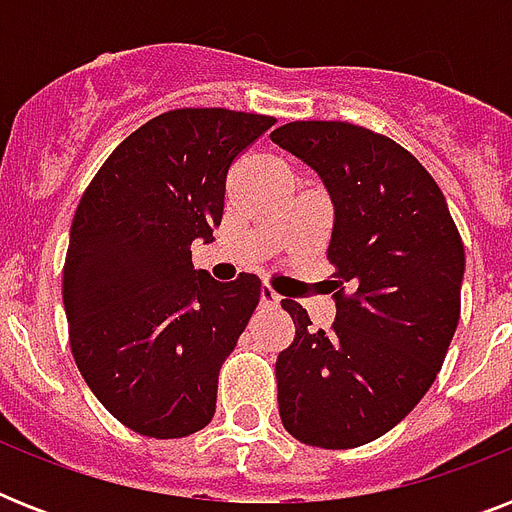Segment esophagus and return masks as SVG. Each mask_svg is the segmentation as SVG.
I'll return each instance as SVG.
<instances>
[{"instance_id": "obj_1", "label": "esophagus", "mask_w": 512, "mask_h": 512, "mask_svg": "<svg viewBox=\"0 0 512 512\" xmlns=\"http://www.w3.org/2000/svg\"><path fill=\"white\" fill-rule=\"evenodd\" d=\"M279 292L273 287H268V284H263V289H260V305H279Z\"/></svg>"}]
</instances>
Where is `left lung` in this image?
<instances>
[{
	"label": "left lung",
	"instance_id": "8db88e82",
	"mask_svg": "<svg viewBox=\"0 0 512 512\" xmlns=\"http://www.w3.org/2000/svg\"><path fill=\"white\" fill-rule=\"evenodd\" d=\"M271 140L335 201L337 319L313 332L303 305L281 300L295 321L276 358L281 422L308 446L353 449L398 425L436 380L460 321L465 247L436 180L388 135L289 122Z\"/></svg>",
	"mask_w": 512,
	"mask_h": 512
}]
</instances>
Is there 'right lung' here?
<instances>
[{"label": "right lung", "mask_w": 512, "mask_h": 512, "mask_svg": "<svg viewBox=\"0 0 512 512\" xmlns=\"http://www.w3.org/2000/svg\"><path fill=\"white\" fill-rule=\"evenodd\" d=\"M276 124L228 108H175L114 148L71 223L63 305L84 382L148 438L209 425L217 374L260 303V279L193 271V239L223 220L231 164Z\"/></svg>", "instance_id": "1"}]
</instances>
